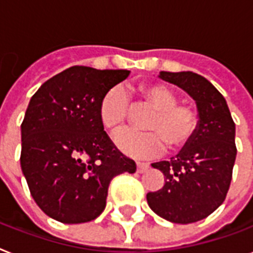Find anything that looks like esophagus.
<instances>
[{"label": "esophagus", "mask_w": 253, "mask_h": 253, "mask_svg": "<svg viewBox=\"0 0 253 253\" xmlns=\"http://www.w3.org/2000/svg\"><path fill=\"white\" fill-rule=\"evenodd\" d=\"M148 168H149V165L148 164H145V162H136V171L137 173H144V171H147Z\"/></svg>", "instance_id": "obj_1"}]
</instances>
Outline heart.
Returning <instances> with one entry per match:
<instances>
[{"label":"heart","mask_w":253,"mask_h":253,"mask_svg":"<svg viewBox=\"0 0 253 253\" xmlns=\"http://www.w3.org/2000/svg\"><path fill=\"white\" fill-rule=\"evenodd\" d=\"M140 97L155 109L143 123L148 131L121 130L114 135V143L125 155L135 159H155L165 149L179 151L186 147L199 127L196 109L178 104V93L161 83L143 84ZM128 112V98L122 87L116 85L102 96L98 105V118L108 131H116L123 125Z\"/></svg>","instance_id":"1"}]
</instances>
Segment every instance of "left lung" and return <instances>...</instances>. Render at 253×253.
<instances>
[{"label":"left lung","instance_id":"obj_1","mask_svg":"<svg viewBox=\"0 0 253 253\" xmlns=\"http://www.w3.org/2000/svg\"><path fill=\"white\" fill-rule=\"evenodd\" d=\"M159 78L194 98L199 127L175 157L152 164L164 174L165 184L148 192L147 201L170 222L192 223L208 217L226 198L237 157L235 123L225 97L204 77L192 71H161Z\"/></svg>","mask_w":253,"mask_h":253}]
</instances>
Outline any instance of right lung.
Returning a JSON list of instances; mask_svg holds the SVG:
<instances>
[{
	"label": "right lung",
	"instance_id": "right-lung-1",
	"mask_svg": "<svg viewBox=\"0 0 253 253\" xmlns=\"http://www.w3.org/2000/svg\"><path fill=\"white\" fill-rule=\"evenodd\" d=\"M128 70L73 66L31 97L20 126V166L36 204L62 223H83L105 209L110 180L135 173L104 131L98 105Z\"/></svg>",
	"mask_w": 253,
	"mask_h": 253
}]
</instances>
